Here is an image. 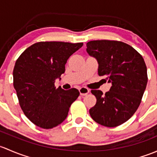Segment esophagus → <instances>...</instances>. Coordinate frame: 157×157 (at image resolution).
<instances>
[{"label":"esophagus","mask_w":157,"mask_h":157,"mask_svg":"<svg viewBox=\"0 0 157 157\" xmlns=\"http://www.w3.org/2000/svg\"><path fill=\"white\" fill-rule=\"evenodd\" d=\"M89 92V89L85 88V87H82V88H79V93H80V95H82V96H85V95L88 94Z\"/></svg>","instance_id":"obj_1"}]
</instances>
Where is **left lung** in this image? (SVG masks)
I'll return each mask as SVG.
<instances>
[{
	"label": "left lung",
	"mask_w": 157,
	"mask_h": 157,
	"mask_svg": "<svg viewBox=\"0 0 157 157\" xmlns=\"http://www.w3.org/2000/svg\"><path fill=\"white\" fill-rule=\"evenodd\" d=\"M87 52L96 58L98 75L112 84L103 94L92 90L97 103L89 109L100 125L116 127L128 120L138 109L147 83V67L138 51L118 41L97 40L87 43Z\"/></svg>",
	"instance_id": "8db88e82"
}]
</instances>
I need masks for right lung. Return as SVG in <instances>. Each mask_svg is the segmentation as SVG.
I'll list each match as a JSON object with an SVG mask.
<instances>
[{
    "instance_id": "obj_1",
    "label": "right lung",
    "mask_w": 157,
    "mask_h": 157,
    "mask_svg": "<svg viewBox=\"0 0 157 157\" xmlns=\"http://www.w3.org/2000/svg\"><path fill=\"white\" fill-rule=\"evenodd\" d=\"M82 45L41 41L29 47L17 59L13 72V87L24 114L37 126L49 129L62 123L79 96L76 88H56L54 82L65 72L69 56Z\"/></svg>"
}]
</instances>
